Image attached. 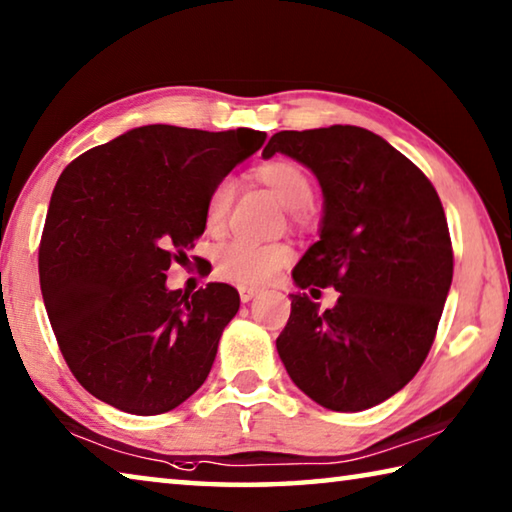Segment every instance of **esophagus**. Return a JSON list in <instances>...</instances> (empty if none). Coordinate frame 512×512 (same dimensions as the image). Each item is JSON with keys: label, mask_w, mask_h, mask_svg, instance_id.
Masks as SVG:
<instances>
[{"label": "esophagus", "mask_w": 512, "mask_h": 512, "mask_svg": "<svg viewBox=\"0 0 512 512\" xmlns=\"http://www.w3.org/2000/svg\"><path fill=\"white\" fill-rule=\"evenodd\" d=\"M257 289H248V287H241L239 289V298H241V302H250V300H253L255 296H257Z\"/></svg>", "instance_id": "esophagus-1"}]
</instances>
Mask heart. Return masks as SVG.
<instances>
[{
    "label": "heart",
    "instance_id": "1",
    "mask_svg": "<svg viewBox=\"0 0 512 512\" xmlns=\"http://www.w3.org/2000/svg\"><path fill=\"white\" fill-rule=\"evenodd\" d=\"M250 178L264 185L298 223L307 221L309 203L314 198V183L298 162L284 158L259 162L250 171ZM232 201H235V185L230 180H221L205 203L203 219L207 232L216 235L225 228ZM291 257L293 253L287 244H255L248 239H235L219 250L216 273L239 287L257 289L271 282L291 262Z\"/></svg>",
    "mask_w": 512,
    "mask_h": 512
}]
</instances>
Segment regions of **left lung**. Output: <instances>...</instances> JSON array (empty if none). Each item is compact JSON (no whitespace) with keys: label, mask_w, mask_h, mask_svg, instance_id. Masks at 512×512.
<instances>
[{"label":"left lung","mask_w":512,"mask_h":512,"mask_svg":"<svg viewBox=\"0 0 512 512\" xmlns=\"http://www.w3.org/2000/svg\"><path fill=\"white\" fill-rule=\"evenodd\" d=\"M305 164L323 189L320 241L293 268L298 289L334 287L332 309L291 293L277 354L329 411H363L409 384L436 339L454 275L443 203L429 178L359 126L280 131L264 158Z\"/></svg>","instance_id":"1"}]
</instances>
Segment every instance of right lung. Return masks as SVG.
I'll return each instance as SVG.
<instances>
[{"mask_svg":"<svg viewBox=\"0 0 512 512\" xmlns=\"http://www.w3.org/2000/svg\"><path fill=\"white\" fill-rule=\"evenodd\" d=\"M266 133L133 128L60 173L38 271L49 323L72 375L133 415L176 409L203 386L239 293L210 282L167 289L171 262L205 232L212 189Z\"/></svg>","mask_w":512,"mask_h":512,"instance_id":"add662e5","label":"right lung"}]
</instances>
